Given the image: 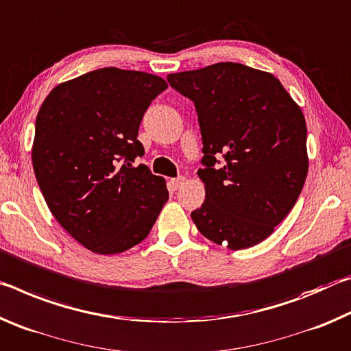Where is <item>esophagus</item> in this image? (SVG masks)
I'll return each mask as SVG.
<instances>
[{
  "label": "esophagus",
  "instance_id": "34e87169",
  "mask_svg": "<svg viewBox=\"0 0 351 351\" xmlns=\"http://www.w3.org/2000/svg\"><path fill=\"white\" fill-rule=\"evenodd\" d=\"M184 181H186V178H184V176L173 178V180H170V186H171V189H173V190H178V189L182 186Z\"/></svg>",
  "mask_w": 351,
  "mask_h": 351
}]
</instances>
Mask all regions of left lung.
Returning <instances> with one entry per match:
<instances>
[{"instance_id":"1","label":"left lung","mask_w":351,"mask_h":351,"mask_svg":"<svg viewBox=\"0 0 351 351\" xmlns=\"http://www.w3.org/2000/svg\"><path fill=\"white\" fill-rule=\"evenodd\" d=\"M167 80L195 104L203 138L198 175L206 199L192 212L193 223L232 251L268 239L294 207L308 173L300 106L274 75L241 63H215Z\"/></svg>"}]
</instances>
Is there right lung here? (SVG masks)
I'll return each instance as SVG.
<instances>
[{
  "instance_id": "obj_1",
  "label": "right lung",
  "mask_w": 351,
  "mask_h": 351,
  "mask_svg": "<svg viewBox=\"0 0 351 351\" xmlns=\"http://www.w3.org/2000/svg\"><path fill=\"white\" fill-rule=\"evenodd\" d=\"M165 88L158 75L102 68L57 85L38 111L35 178L52 215L93 252L136 246L167 203L164 178L133 167L142 117Z\"/></svg>"
}]
</instances>
